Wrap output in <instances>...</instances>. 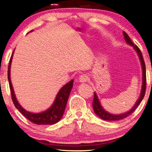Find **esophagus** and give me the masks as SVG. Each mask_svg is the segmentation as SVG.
Here are the masks:
<instances>
[{"label": "esophagus", "mask_w": 152, "mask_h": 152, "mask_svg": "<svg viewBox=\"0 0 152 152\" xmlns=\"http://www.w3.org/2000/svg\"><path fill=\"white\" fill-rule=\"evenodd\" d=\"M79 82H80V83H84V82H86L87 80H88V77L86 74H82L79 77Z\"/></svg>", "instance_id": "obj_1"}]
</instances>
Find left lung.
<instances>
[{
	"instance_id": "left-lung-1",
	"label": "left lung",
	"mask_w": 152,
	"mask_h": 152,
	"mask_svg": "<svg viewBox=\"0 0 152 152\" xmlns=\"http://www.w3.org/2000/svg\"><path fill=\"white\" fill-rule=\"evenodd\" d=\"M123 36H124V39L126 43H127V45H131L132 47H133V50L136 51V53H137V54L139 57V59H140V64L141 66V70H142V82H141V84H141V92H140V96H139L138 99L137 100V101H136L135 104L133 105V107L129 110L126 111L125 113H121V114H113V113H110L109 112H108L107 110H105L103 108V107L102 106L101 101H99V97H98L96 93L94 92V97L93 102H92V107H93V109L95 114H96L98 117L101 118V119H103L104 121H110L121 120V119H125V118H126L127 117H128L129 115L132 114V113L135 110L136 108L138 107V105L140 104L141 101H142L145 92V87H146L145 65V62H144L142 54H141V51L140 49L138 48L137 46L133 45V42L130 39V37H129L127 33H126L125 31H123Z\"/></svg>"
}]
</instances>
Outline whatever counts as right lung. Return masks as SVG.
<instances>
[{
  "label": "right lung",
  "instance_id": "right-lung-1",
  "mask_svg": "<svg viewBox=\"0 0 152 152\" xmlns=\"http://www.w3.org/2000/svg\"><path fill=\"white\" fill-rule=\"evenodd\" d=\"M31 31L30 32H32ZM29 32V33H30ZM14 51L12 52V56L10 60L9 70H8V80L9 82L10 89H11V96L12 101L14 102L15 107L22 113L24 116L29 119L30 121L35 123L37 125H53L58 123L63 117L64 110L66 109V106L68 102L69 95L70 94L72 88L73 87L74 80H71L65 85H64L60 88L58 92L57 95L54 99L53 104L48 108V109L45 110L44 111L40 113H31L25 110L21 105L20 104L19 101L15 95L13 87L12 85V82L11 80V66L12 60V56L14 54Z\"/></svg>",
  "mask_w": 152,
  "mask_h": 152
}]
</instances>
